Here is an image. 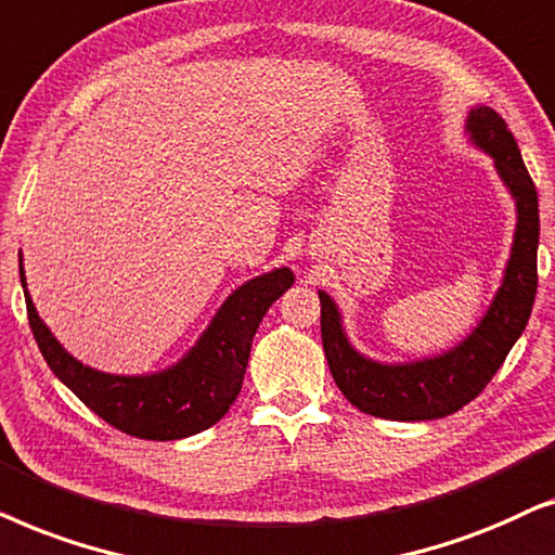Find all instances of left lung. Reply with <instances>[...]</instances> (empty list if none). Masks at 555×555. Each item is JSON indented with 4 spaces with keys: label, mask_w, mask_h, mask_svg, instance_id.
Listing matches in <instances>:
<instances>
[{
    "label": "left lung",
    "mask_w": 555,
    "mask_h": 555,
    "mask_svg": "<svg viewBox=\"0 0 555 555\" xmlns=\"http://www.w3.org/2000/svg\"><path fill=\"white\" fill-rule=\"evenodd\" d=\"M464 134L479 152L490 154L502 184L515 201V233L500 289L462 343L431 358L380 363L354 350L343 314L327 292H320L322 345L337 388L354 409L390 421H431L460 411L482 393L505 363L530 320L538 289V192L522 165L518 142L505 118L490 106L467 114Z\"/></svg>",
    "instance_id": "8db88e82"
}]
</instances>
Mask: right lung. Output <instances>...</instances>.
Instances as JSON below:
<instances>
[{
    "label": "right lung",
    "mask_w": 555,
    "mask_h": 555,
    "mask_svg": "<svg viewBox=\"0 0 555 555\" xmlns=\"http://www.w3.org/2000/svg\"><path fill=\"white\" fill-rule=\"evenodd\" d=\"M20 282L29 327L55 378L118 431L137 439L175 441L205 431L231 409L241 393L258 324L294 284V273L282 266L248 279L220 305L197 343L175 365L144 375L103 373L73 358L37 314L22 256Z\"/></svg>",
    "instance_id": "1"
}]
</instances>
